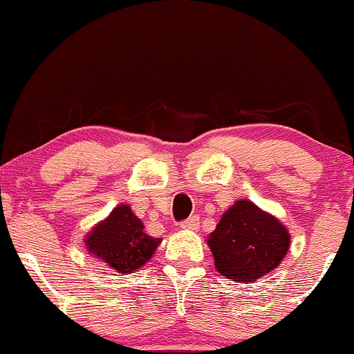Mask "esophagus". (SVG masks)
I'll list each match as a JSON object with an SVG mask.
<instances>
[{
    "mask_svg": "<svg viewBox=\"0 0 354 354\" xmlns=\"http://www.w3.org/2000/svg\"><path fill=\"white\" fill-rule=\"evenodd\" d=\"M198 225H201V219H198L197 216H192L189 217V219L180 222V227L185 230H197Z\"/></svg>",
    "mask_w": 354,
    "mask_h": 354,
    "instance_id": "esophagus-1",
    "label": "esophagus"
}]
</instances>
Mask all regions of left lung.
I'll return each instance as SVG.
<instances>
[{"mask_svg": "<svg viewBox=\"0 0 354 354\" xmlns=\"http://www.w3.org/2000/svg\"><path fill=\"white\" fill-rule=\"evenodd\" d=\"M289 244L288 227L248 198L234 202L207 237L217 272L244 284L274 271L288 254Z\"/></svg>", "mask_w": 354, "mask_h": 354, "instance_id": "left-lung-1", "label": "left lung"}]
</instances>
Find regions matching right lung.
<instances>
[{
  "mask_svg": "<svg viewBox=\"0 0 354 354\" xmlns=\"http://www.w3.org/2000/svg\"><path fill=\"white\" fill-rule=\"evenodd\" d=\"M129 204H118L85 236V248L118 274H130L152 259L162 239L149 236Z\"/></svg>",
  "mask_w": 354,
  "mask_h": 354,
  "instance_id": "1",
  "label": "right lung"
}]
</instances>
